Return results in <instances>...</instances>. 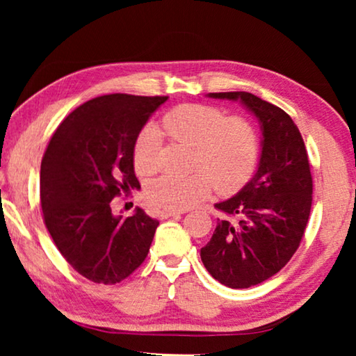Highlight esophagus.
Instances as JSON below:
<instances>
[{"label": "esophagus", "mask_w": 356, "mask_h": 356, "mask_svg": "<svg viewBox=\"0 0 356 356\" xmlns=\"http://www.w3.org/2000/svg\"><path fill=\"white\" fill-rule=\"evenodd\" d=\"M179 215H182V212H176V210H165V212L160 213V218L166 220V218H171V216H179Z\"/></svg>", "instance_id": "obj_1"}]
</instances>
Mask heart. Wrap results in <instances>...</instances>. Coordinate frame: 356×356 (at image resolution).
Instances as JSON below:
<instances>
[{
    "mask_svg": "<svg viewBox=\"0 0 356 356\" xmlns=\"http://www.w3.org/2000/svg\"><path fill=\"white\" fill-rule=\"evenodd\" d=\"M161 129L171 140L195 147L193 166L204 171L190 176L165 174L150 182L146 196L150 206L163 210H185L206 197L215 184L231 193L251 177L259 156V134L250 120L227 118L225 111L207 105H180L165 114ZM161 136L154 125L138 135L134 165L143 176L159 168Z\"/></svg>",
    "mask_w": 356,
    "mask_h": 356,
    "instance_id": "b5f03b06",
    "label": "heart"
}]
</instances>
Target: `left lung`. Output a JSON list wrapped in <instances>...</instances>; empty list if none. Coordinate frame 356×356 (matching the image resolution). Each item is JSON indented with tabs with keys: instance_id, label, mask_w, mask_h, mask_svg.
<instances>
[{
	"instance_id": "obj_1",
	"label": "left lung",
	"mask_w": 356,
	"mask_h": 356,
	"mask_svg": "<svg viewBox=\"0 0 356 356\" xmlns=\"http://www.w3.org/2000/svg\"><path fill=\"white\" fill-rule=\"evenodd\" d=\"M210 99L238 102L261 125V156L251 180L215 204L218 221L201 259L216 281L246 289L272 278L291 261L308 225L312 177L308 154L292 118L250 92H210Z\"/></svg>"
}]
</instances>
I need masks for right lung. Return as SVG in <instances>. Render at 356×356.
<instances>
[{
	"instance_id": "obj_1",
	"label": "right lung",
	"mask_w": 356,
	"mask_h": 356,
	"mask_svg": "<svg viewBox=\"0 0 356 356\" xmlns=\"http://www.w3.org/2000/svg\"><path fill=\"white\" fill-rule=\"evenodd\" d=\"M168 97L110 94L72 111L40 165V206L59 252L84 278L116 284L146 259L159 221L136 207L114 215L120 191L140 190L134 146Z\"/></svg>"
}]
</instances>
